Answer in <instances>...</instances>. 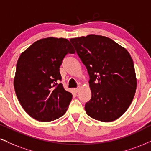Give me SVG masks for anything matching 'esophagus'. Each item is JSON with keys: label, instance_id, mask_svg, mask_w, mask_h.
Instances as JSON below:
<instances>
[{"label": "esophagus", "instance_id": "esophagus-1", "mask_svg": "<svg viewBox=\"0 0 151 151\" xmlns=\"http://www.w3.org/2000/svg\"><path fill=\"white\" fill-rule=\"evenodd\" d=\"M79 90H80V87H77V88L74 89V91H75L76 92H78Z\"/></svg>", "mask_w": 151, "mask_h": 151}]
</instances>
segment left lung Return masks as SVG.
<instances>
[{
  "label": "left lung",
  "mask_w": 151,
  "mask_h": 151,
  "mask_svg": "<svg viewBox=\"0 0 151 151\" xmlns=\"http://www.w3.org/2000/svg\"><path fill=\"white\" fill-rule=\"evenodd\" d=\"M90 76L92 98L85 105L91 118L111 122L127 111L137 89L132 59L112 39L98 35L71 38Z\"/></svg>",
  "instance_id": "left-lung-1"
}]
</instances>
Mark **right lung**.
Instances as JSON below:
<instances>
[{
	"label": "right lung",
	"mask_w": 151,
	"mask_h": 151,
	"mask_svg": "<svg viewBox=\"0 0 151 151\" xmlns=\"http://www.w3.org/2000/svg\"><path fill=\"white\" fill-rule=\"evenodd\" d=\"M75 50L67 39L50 38L33 42L19 58L14 87L24 111L36 120L50 122L64 115L73 95L65 90L59 67Z\"/></svg>",
	"instance_id": "add662e5"
}]
</instances>
